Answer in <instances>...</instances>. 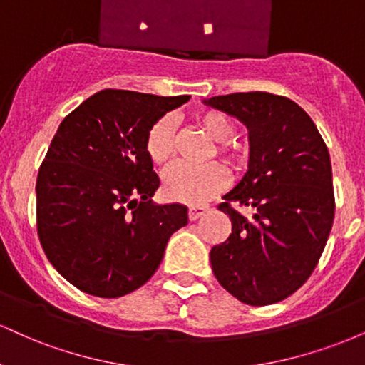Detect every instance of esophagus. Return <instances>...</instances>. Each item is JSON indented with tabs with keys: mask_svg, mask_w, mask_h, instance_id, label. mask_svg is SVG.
<instances>
[{
	"mask_svg": "<svg viewBox=\"0 0 365 365\" xmlns=\"http://www.w3.org/2000/svg\"><path fill=\"white\" fill-rule=\"evenodd\" d=\"M206 211H207L206 206H190L188 207V220L190 221L199 220V217L202 216Z\"/></svg>",
	"mask_w": 365,
	"mask_h": 365,
	"instance_id": "1",
	"label": "esophagus"
}]
</instances>
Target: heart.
I'll use <instances>...</instances> for the list:
<instances>
[{"instance_id":"heart-1","label":"heart","mask_w":365,"mask_h":365,"mask_svg":"<svg viewBox=\"0 0 365 365\" xmlns=\"http://www.w3.org/2000/svg\"><path fill=\"white\" fill-rule=\"evenodd\" d=\"M199 127L216 140V154L233 166L244 165L247 149L244 144L232 139L235 125L225 113L211 110L197 116ZM144 149L154 166H166L175 156V123L170 116H163L145 133ZM228 182L225 168L217 163L207 165H175L166 171L163 192L168 199L182 204H202L221 190Z\"/></svg>"}]
</instances>
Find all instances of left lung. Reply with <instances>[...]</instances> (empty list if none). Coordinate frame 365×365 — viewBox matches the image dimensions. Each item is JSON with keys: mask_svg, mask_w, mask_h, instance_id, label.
<instances>
[{"mask_svg": "<svg viewBox=\"0 0 365 365\" xmlns=\"http://www.w3.org/2000/svg\"><path fill=\"white\" fill-rule=\"evenodd\" d=\"M207 106L249 128V170L217 209L232 220L211 249L212 273L240 302L269 305L290 297L316 269L334 217L328 148L311 116L269 92L215 96ZM252 207V218L231 207Z\"/></svg>", "mask_w": 365, "mask_h": 365, "instance_id": "1", "label": "left lung"}]
</instances>
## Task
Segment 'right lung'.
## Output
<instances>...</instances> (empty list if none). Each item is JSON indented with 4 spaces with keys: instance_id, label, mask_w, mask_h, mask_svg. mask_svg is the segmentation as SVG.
<instances>
[{
    "instance_id": "1",
    "label": "right lung",
    "mask_w": 365,
    "mask_h": 365,
    "mask_svg": "<svg viewBox=\"0 0 365 365\" xmlns=\"http://www.w3.org/2000/svg\"><path fill=\"white\" fill-rule=\"evenodd\" d=\"M188 99L104 89L58 127L37 175V235L78 290L101 299L137 290L188 223L185 206L150 200L159 178L144 149L148 130Z\"/></svg>"
}]
</instances>
